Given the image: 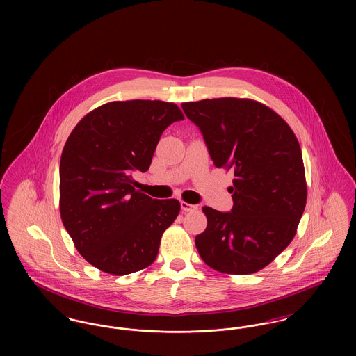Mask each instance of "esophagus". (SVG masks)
<instances>
[{
	"label": "esophagus",
	"instance_id": "1",
	"mask_svg": "<svg viewBox=\"0 0 356 356\" xmlns=\"http://www.w3.org/2000/svg\"><path fill=\"white\" fill-rule=\"evenodd\" d=\"M180 205H181V209H183L184 212H193V211L199 209V207H197L196 204H188L186 203V202H181Z\"/></svg>",
	"mask_w": 356,
	"mask_h": 356
}]
</instances>
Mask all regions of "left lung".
Masks as SVG:
<instances>
[{
  "instance_id": "8db88e82",
  "label": "left lung",
  "mask_w": 356,
  "mask_h": 356,
  "mask_svg": "<svg viewBox=\"0 0 356 356\" xmlns=\"http://www.w3.org/2000/svg\"><path fill=\"white\" fill-rule=\"evenodd\" d=\"M218 168L232 170L234 207H203L207 228L195 238L204 263L224 273L260 271L296 234L307 202L305 165L296 136L268 106L224 97L183 102Z\"/></svg>"
}]
</instances>
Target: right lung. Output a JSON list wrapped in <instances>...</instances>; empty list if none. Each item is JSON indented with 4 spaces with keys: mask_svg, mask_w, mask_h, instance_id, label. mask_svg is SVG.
<instances>
[{
    "mask_svg": "<svg viewBox=\"0 0 356 356\" xmlns=\"http://www.w3.org/2000/svg\"><path fill=\"white\" fill-rule=\"evenodd\" d=\"M180 120L173 102H108L69 135L60 161L61 220L77 251L100 271L128 275L154 261L180 203L136 191L132 175L149 170L160 136Z\"/></svg>",
    "mask_w": 356,
    "mask_h": 356,
    "instance_id": "add662e5",
    "label": "right lung"
}]
</instances>
